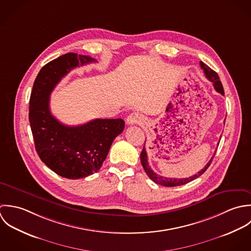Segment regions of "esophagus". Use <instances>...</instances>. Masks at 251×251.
Segmentation results:
<instances>
[{"instance_id":"obj_1","label":"esophagus","mask_w":251,"mask_h":251,"mask_svg":"<svg viewBox=\"0 0 251 251\" xmlns=\"http://www.w3.org/2000/svg\"><path fill=\"white\" fill-rule=\"evenodd\" d=\"M145 122V117L138 113V112H132L126 119V123L128 125H133V124H143Z\"/></svg>"}]
</instances>
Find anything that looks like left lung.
<instances>
[{"label":"left lung","instance_id":"1","mask_svg":"<svg viewBox=\"0 0 251 251\" xmlns=\"http://www.w3.org/2000/svg\"><path fill=\"white\" fill-rule=\"evenodd\" d=\"M201 68L202 69L206 78L211 81L213 83V86H214V89L220 93L221 95H224V89H223V86H222V83L219 79V76L218 75L212 71L208 66H206L204 63L200 62ZM225 123V121H224ZM215 154V153H214ZM214 156V155H213ZM213 156L211 157V159L208 161V163L204 166L203 169H201L200 172H198V174L190 176V177H185V178H171V177H165V176H158L157 174H155L152 170H151V166L149 165V161H148V153L146 151V147L144 146V149L143 151L141 153V162H142V165L144 167V170L146 171L147 175L150 176L151 180H153L155 183L157 184H160V185H163V186H168V187H174V186H179V185H183V184H186L194 179H196L197 177H199L200 176H201L205 171L206 169L209 167L211 161H212V158Z\"/></svg>","mask_w":251,"mask_h":251}]
</instances>
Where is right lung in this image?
Segmentation results:
<instances>
[{"label":"right lung","instance_id":"obj_1","mask_svg":"<svg viewBox=\"0 0 251 251\" xmlns=\"http://www.w3.org/2000/svg\"><path fill=\"white\" fill-rule=\"evenodd\" d=\"M94 62L90 56L73 52L52 60L38 74L30 97L29 121L37 153L54 173L69 179L97 173L125 126L121 118L67 126L51 114L50 96L58 82L79 65Z\"/></svg>","mask_w":251,"mask_h":251}]
</instances>
